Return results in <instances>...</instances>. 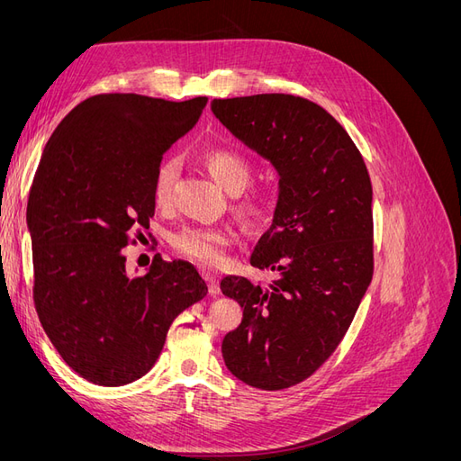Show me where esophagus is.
Here are the masks:
<instances>
[{
    "label": "esophagus",
    "instance_id": "obj_1",
    "mask_svg": "<svg viewBox=\"0 0 461 461\" xmlns=\"http://www.w3.org/2000/svg\"><path fill=\"white\" fill-rule=\"evenodd\" d=\"M202 276H203V281L207 283L209 294H212V296H217L219 292H221V288H219V283H217L215 275H213V273H209V271H203V273H202Z\"/></svg>",
    "mask_w": 461,
    "mask_h": 461
}]
</instances>
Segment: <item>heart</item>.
<instances>
[{
  "label": "heart",
  "mask_w": 461,
  "mask_h": 461,
  "mask_svg": "<svg viewBox=\"0 0 461 461\" xmlns=\"http://www.w3.org/2000/svg\"><path fill=\"white\" fill-rule=\"evenodd\" d=\"M202 163L215 183L229 196H236V212L246 221H259L267 212V200L261 194H242L252 183L254 169L248 159L229 149L205 151ZM178 161L169 158L161 161L153 176V202L167 205L173 196V186L178 176ZM171 246L178 256L196 261L203 267H219L225 259V249L230 244V232L222 227H185L171 234Z\"/></svg>",
  "instance_id": "obj_1"
}]
</instances>
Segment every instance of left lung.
I'll use <instances>...</instances> for the list:
<instances>
[{"mask_svg": "<svg viewBox=\"0 0 461 461\" xmlns=\"http://www.w3.org/2000/svg\"><path fill=\"white\" fill-rule=\"evenodd\" d=\"M212 111L278 173L273 222L249 258L278 278L269 286L222 278V294L244 310L222 339V359L242 383L283 390L337 350L371 283L369 173L340 122L305 97H229Z\"/></svg>", "mask_w": 461, "mask_h": 461, "instance_id": "left-lung-1", "label": "left lung"}]
</instances>
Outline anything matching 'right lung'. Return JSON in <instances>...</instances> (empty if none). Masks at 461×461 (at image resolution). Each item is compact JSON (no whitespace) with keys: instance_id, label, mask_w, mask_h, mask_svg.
Returning a JSON list of instances; mask_svg holds the SVG:
<instances>
[{"instance_id":"right-lung-1","label":"right lung","mask_w":461,"mask_h":461,"mask_svg":"<svg viewBox=\"0 0 461 461\" xmlns=\"http://www.w3.org/2000/svg\"><path fill=\"white\" fill-rule=\"evenodd\" d=\"M205 104L92 95L41 153L26 205L34 305L55 350L90 383L122 386L144 376L173 319L207 294L188 261L156 258L146 275L131 276L121 252L136 227H149L163 153Z\"/></svg>"}]
</instances>
